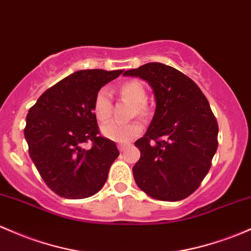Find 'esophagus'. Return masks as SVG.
<instances>
[{"instance_id": "34e87169", "label": "esophagus", "mask_w": 251, "mask_h": 251, "mask_svg": "<svg viewBox=\"0 0 251 251\" xmlns=\"http://www.w3.org/2000/svg\"><path fill=\"white\" fill-rule=\"evenodd\" d=\"M127 147H128V145H126V144H119V145H118V149H119L121 152H123V151H125L126 149H127Z\"/></svg>"}]
</instances>
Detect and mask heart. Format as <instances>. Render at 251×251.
I'll return each instance as SVG.
<instances>
[{
	"label": "heart",
	"instance_id": "obj_1",
	"mask_svg": "<svg viewBox=\"0 0 251 251\" xmlns=\"http://www.w3.org/2000/svg\"><path fill=\"white\" fill-rule=\"evenodd\" d=\"M118 93L123 99L133 103L132 113L142 118H147L150 113L147 102V89L144 84L139 81H127L118 88ZM112 100L106 89H100L95 94L93 100V113L100 123H104L111 118ZM142 125L138 121L132 123L118 124L115 121H109L101 127V132L106 138L114 140L117 143H128L142 133Z\"/></svg>",
	"mask_w": 251,
	"mask_h": 251
}]
</instances>
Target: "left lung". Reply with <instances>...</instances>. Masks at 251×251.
Here are the masks:
<instances>
[{"instance_id":"left-lung-1","label":"left lung","mask_w":251,"mask_h":251,"mask_svg":"<svg viewBox=\"0 0 251 251\" xmlns=\"http://www.w3.org/2000/svg\"><path fill=\"white\" fill-rule=\"evenodd\" d=\"M152 87L156 112L133 167L143 192L162 201L186 199L207 175L218 148V123L201 89L177 69L148 63L124 73Z\"/></svg>"}]
</instances>
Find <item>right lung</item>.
Instances as JSON below:
<instances>
[{"label": "right lung", "mask_w": 251, "mask_h": 251, "mask_svg": "<svg viewBox=\"0 0 251 251\" xmlns=\"http://www.w3.org/2000/svg\"><path fill=\"white\" fill-rule=\"evenodd\" d=\"M123 70L71 74L44 92L29 108L25 138L38 172L51 191L67 199L92 197L103 187L119 156L113 140L100 133L93 100ZM84 142H92L83 149Z\"/></svg>", "instance_id": "1"}]
</instances>
